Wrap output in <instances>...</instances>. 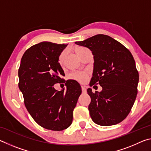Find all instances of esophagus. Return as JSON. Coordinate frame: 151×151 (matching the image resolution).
<instances>
[{"label": "esophagus", "mask_w": 151, "mask_h": 151, "mask_svg": "<svg viewBox=\"0 0 151 151\" xmlns=\"http://www.w3.org/2000/svg\"><path fill=\"white\" fill-rule=\"evenodd\" d=\"M81 88H82V91H83V93H86V89L85 86L81 85Z\"/></svg>", "instance_id": "esophagus-1"}]
</instances>
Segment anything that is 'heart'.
<instances>
[{
	"instance_id": "1",
	"label": "heart",
	"mask_w": 151,
	"mask_h": 151,
	"mask_svg": "<svg viewBox=\"0 0 151 151\" xmlns=\"http://www.w3.org/2000/svg\"><path fill=\"white\" fill-rule=\"evenodd\" d=\"M85 49V48H84V47H77L76 48V52L77 53V55H78L79 53L82 52V51ZM66 50H63V52L59 55V57H58V62L60 64V65H62L63 64L64 59H65V58L66 57ZM86 76H87V73H86L75 72V73H73L71 74L70 76L71 78L75 79V80H76L79 82H85L86 79Z\"/></svg>"
}]
</instances>
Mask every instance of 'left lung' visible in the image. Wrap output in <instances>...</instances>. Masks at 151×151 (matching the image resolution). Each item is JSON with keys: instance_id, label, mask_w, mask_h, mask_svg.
Here are the masks:
<instances>
[{"instance_id": "8db88e82", "label": "left lung", "mask_w": 151, "mask_h": 151, "mask_svg": "<svg viewBox=\"0 0 151 151\" xmlns=\"http://www.w3.org/2000/svg\"><path fill=\"white\" fill-rule=\"evenodd\" d=\"M75 44L92 51L94 66L90 86L99 84L103 88L94 93L87 89L92 120L101 126L119 123L131 111L137 94L139 76L133 57L121 43L104 35Z\"/></svg>"}]
</instances>
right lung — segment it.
Here are the masks:
<instances>
[{
  "instance_id": "add662e5",
  "label": "right lung",
  "mask_w": 151,
  "mask_h": 151,
  "mask_svg": "<svg viewBox=\"0 0 151 151\" xmlns=\"http://www.w3.org/2000/svg\"><path fill=\"white\" fill-rule=\"evenodd\" d=\"M67 45L42 42L25 51L19 69V87L25 106L40 126L52 131H63L70 126L73 110L82 93L78 82L65 81V73L58 62ZM56 83H65L55 90Z\"/></svg>"
}]
</instances>
